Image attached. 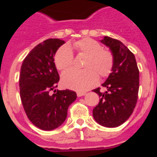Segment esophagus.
Here are the masks:
<instances>
[{"instance_id": "1", "label": "esophagus", "mask_w": 157, "mask_h": 157, "mask_svg": "<svg viewBox=\"0 0 157 157\" xmlns=\"http://www.w3.org/2000/svg\"><path fill=\"white\" fill-rule=\"evenodd\" d=\"M76 94H77V96H78V97H81V96L85 95V94H86V93H85V92H77V93H76Z\"/></svg>"}]
</instances>
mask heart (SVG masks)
Returning a JSON list of instances; mask_svg holds the SVG:
<instances>
[{"label":"heart","instance_id":"heart-1","mask_svg":"<svg viewBox=\"0 0 157 157\" xmlns=\"http://www.w3.org/2000/svg\"><path fill=\"white\" fill-rule=\"evenodd\" d=\"M71 47L81 56L86 57L84 70L71 69L62 75V83L65 87L74 90L85 91L98 82V76H109L114 65L112 51L102 49V45L91 38H83L72 43ZM74 58L71 48L63 45L57 51L54 63L59 70L64 71L73 64Z\"/></svg>","mask_w":157,"mask_h":157}]
</instances>
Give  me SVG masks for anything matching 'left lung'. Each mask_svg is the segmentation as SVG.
<instances>
[{
    "label": "left lung",
    "instance_id": "obj_1",
    "mask_svg": "<svg viewBox=\"0 0 157 157\" xmlns=\"http://www.w3.org/2000/svg\"><path fill=\"white\" fill-rule=\"evenodd\" d=\"M114 56L113 68L104 83L107 89L94 90L99 103L93 109V117L98 124L108 128L117 127L129 119L138 100L139 71L134 54L118 40L104 36L100 40Z\"/></svg>",
    "mask_w": 157,
    "mask_h": 157
}]
</instances>
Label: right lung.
I'll use <instances>...</instances> for the list:
<instances>
[{"instance_id": "obj_1", "label": "right lung", "mask_w": 157, "mask_h": 157, "mask_svg": "<svg viewBox=\"0 0 157 157\" xmlns=\"http://www.w3.org/2000/svg\"><path fill=\"white\" fill-rule=\"evenodd\" d=\"M65 41L48 39L31 50L21 66L19 90L28 119L43 130H53L67 118L68 107L76 99L72 90H56L59 75L54 57ZM54 90L55 94L49 92Z\"/></svg>"}]
</instances>
